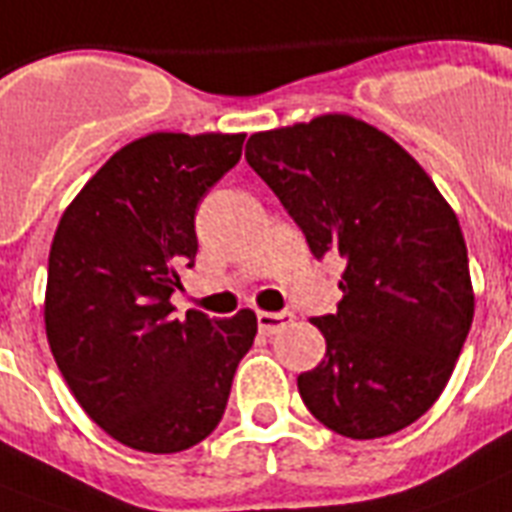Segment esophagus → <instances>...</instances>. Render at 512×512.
<instances>
[{
	"mask_svg": "<svg viewBox=\"0 0 512 512\" xmlns=\"http://www.w3.org/2000/svg\"><path fill=\"white\" fill-rule=\"evenodd\" d=\"M256 322H259V330L264 335H275L280 333L282 327H288L290 322H293V312H259V317H256Z\"/></svg>",
	"mask_w": 512,
	"mask_h": 512,
	"instance_id": "esophagus-1",
	"label": "esophagus"
}]
</instances>
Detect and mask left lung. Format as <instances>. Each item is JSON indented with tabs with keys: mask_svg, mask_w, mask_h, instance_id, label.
<instances>
[{
	"mask_svg": "<svg viewBox=\"0 0 512 512\" xmlns=\"http://www.w3.org/2000/svg\"><path fill=\"white\" fill-rule=\"evenodd\" d=\"M245 161L314 259L346 264L335 314L312 320L325 359L298 394L349 439L402 431L439 399L473 322L455 211L402 145L351 116L251 134Z\"/></svg>",
	"mask_w": 512,
	"mask_h": 512,
	"instance_id": "8db88e82",
	"label": "left lung"
}]
</instances>
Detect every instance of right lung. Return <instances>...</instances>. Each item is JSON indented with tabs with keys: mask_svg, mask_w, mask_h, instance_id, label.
Listing matches in <instances>:
<instances>
[{
	"mask_svg": "<svg viewBox=\"0 0 512 512\" xmlns=\"http://www.w3.org/2000/svg\"><path fill=\"white\" fill-rule=\"evenodd\" d=\"M245 134H147L121 147L57 224L47 275L49 349L102 431L169 455L214 431L256 314L174 317L195 267V211L243 155Z\"/></svg>",
	"mask_w": 512,
	"mask_h": 512,
	"instance_id": "right-lung-1",
	"label": "right lung"
}]
</instances>
